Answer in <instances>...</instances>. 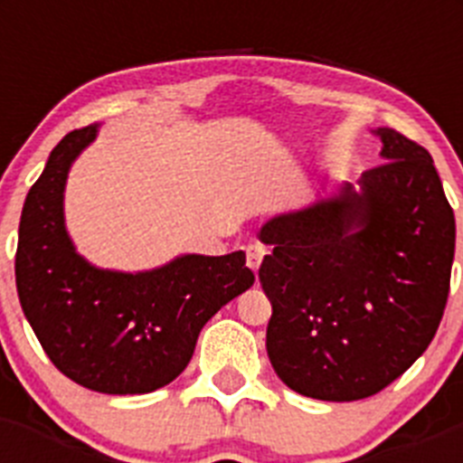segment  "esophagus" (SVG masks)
Here are the masks:
<instances>
[{
  "mask_svg": "<svg viewBox=\"0 0 463 463\" xmlns=\"http://www.w3.org/2000/svg\"><path fill=\"white\" fill-rule=\"evenodd\" d=\"M261 257H264V250H261L260 245H250V248H248L245 261H248V267H250L255 273L260 271V267H261Z\"/></svg>",
  "mask_w": 463,
  "mask_h": 463,
  "instance_id": "esophagus-1",
  "label": "esophagus"
}]
</instances>
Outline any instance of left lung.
I'll use <instances>...</instances> for the list:
<instances>
[{
    "label": "left lung",
    "instance_id": "8db88e82",
    "mask_svg": "<svg viewBox=\"0 0 463 463\" xmlns=\"http://www.w3.org/2000/svg\"><path fill=\"white\" fill-rule=\"evenodd\" d=\"M383 165L261 224L260 282L271 301L278 378L320 401H359L406 373L443 317L455 213L433 159L390 127Z\"/></svg>",
    "mask_w": 463,
    "mask_h": 463
}]
</instances>
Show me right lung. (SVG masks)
Instances as JSON below:
<instances>
[{
  "label": "right lung",
  "mask_w": 463,
  "mask_h": 463,
  "mask_svg": "<svg viewBox=\"0 0 463 463\" xmlns=\"http://www.w3.org/2000/svg\"><path fill=\"white\" fill-rule=\"evenodd\" d=\"M99 125L67 134L24 199L15 288L51 362L101 394H148L175 380L213 315L255 282L245 252L178 255L148 271L85 260L64 222V187Z\"/></svg>",
  "instance_id": "right-lung-1"
}]
</instances>
